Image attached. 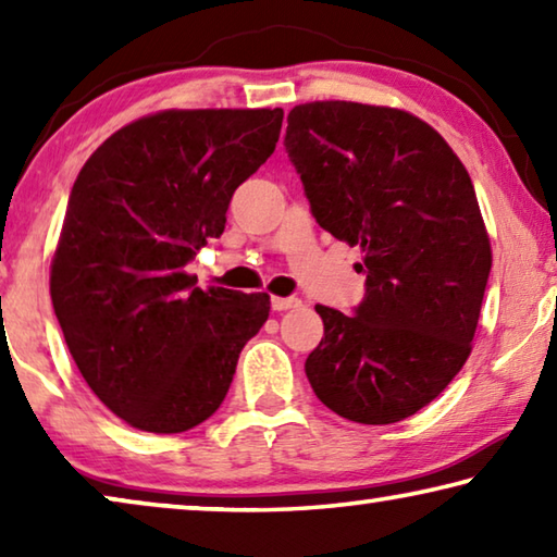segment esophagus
<instances>
[{"label": "esophagus", "instance_id": "34e87169", "mask_svg": "<svg viewBox=\"0 0 557 557\" xmlns=\"http://www.w3.org/2000/svg\"><path fill=\"white\" fill-rule=\"evenodd\" d=\"M270 305L275 312H287L292 307H299V299L297 297H272Z\"/></svg>", "mask_w": 557, "mask_h": 557}]
</instances>
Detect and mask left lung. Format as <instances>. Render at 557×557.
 I'll return each instance as SVG.
<instances>
[{"mask_svg": "<svg viewBox=\"0 0 557 557\" xmlns=\"http://www.w3.org/2000/svg\"><path fill=\"white\" fill-rule=\"evenodd\" d=\"M285 149L317 223L358 245L366 297L317 305L305 371L329 410L391 425L425 408L471 354L492 243L465 164L405 110L324 100L289 110Z\"/></svg>", "mask_w": 557, "mask_h": 557, "instance_id": "left-lung-1", "label": "left lung"}]
</instances>
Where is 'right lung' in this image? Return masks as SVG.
<instances>
[{"label": "right lung", "mask_w": 557, "mask_h": 557, "mask_svg": "<svg viewBox=\"0 0 557 557\" xmlns=\"http://www.w3.org/2000/svg\"><path fill=\"white\" fill-rule=\"evenodd\" d=\"M285 112L164 110L83 164L51 262V301L90 391L127 425L174 435L221 408L265 292L196 287L184 268L233 191L275 152Z\"/></svg>", "instance_id": "obj_1"}]
</instances>
